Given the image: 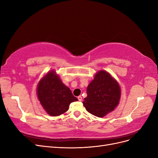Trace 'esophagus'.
<instances>
[{
    "mask_svg": "<svg viewBox=\"0 0 158 158\" xmlns=\"http://www.w3.org/2000/svg\"><path fill=\"white\" fill-rule=\"evenodd\" d=\"M78 99L79 102H81L82 100V97L81 96V95H79V96L78 97Z\"/></svg>",
    "mask_w": 158,
    "mask_h": 158,
    "instance_id": "esophagus-1",
    "label": "esophagus"
}]
</instances>
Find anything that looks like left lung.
I'll return each instance as SVG.
<instances>
[{
    "instance_id": "8db88e82",
    "label": "left lung",
    "mask_w": 158,
    "mask_h": 158,
    "mask_svg": "<svg viewBox=\"0 0 158 158\" xmlns=\"http://www.w3.org/2000/svg\"><path fill=\"white\" fill-rule=\"evenodd\" d=\"M121 88L115 79L106 71L100 70L87 87V97L82 102L87 111L103 117L118 106Z\"/></svg>"
}]
</instances>
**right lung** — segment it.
Masks as SVG:
<instances>
[{"mask_svg":"<svg viewBox=\"0 0 158 158\" xmlns=\"http://www.w3.org/2000/svg\"><path fill=\"white\" fill-rule=\"evenodd\" d=\"M37 98L51 116H59L68 111L72 102L78 101L54 70L49 72L38 83Z\"/></svg>","mask_w":158,"mask_h":158,"instance_id":"right-lung-1","label":"right lung"}]
</instances>
